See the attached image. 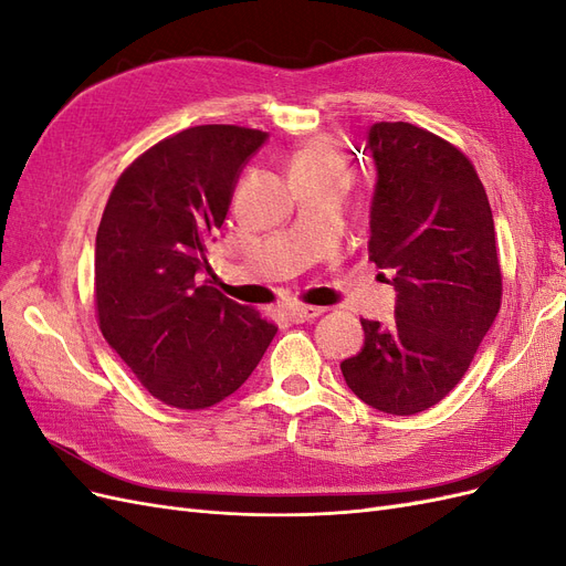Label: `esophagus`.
<instances>
[{
	"label": "esophagus",
	"mask_w": 566,
	"mask_h": 566,
	"mask_svg": "<svg viewBox=\"0 0 566 566\" xmlns=\"http://www.w3.org/2000/svg\"><path fill=\"white\" fill-rule=\"evenodd\" d=\"M323 314L321 306H290L287 318L293 323H304V321H314Z\"/></svg>",
	"instance_id": "obj_1"
}]
</instances>
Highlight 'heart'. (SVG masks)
<instances>
[{
  "label": "heart",
  "mask_w": 566,
  "mask_h": 566,
  "mask_svg": "<svg viewBox=\"0 0 566 566\" xmlns=\"http://www.w3.org/2000/svg\"><path fill=\"white\" fill-rule=\"evenodd\" d=\"M290 175H347L345 153L328 134H316L302 142L290 158Z\"/></svg>",
  "instance_id": "1"
}]
</instances>
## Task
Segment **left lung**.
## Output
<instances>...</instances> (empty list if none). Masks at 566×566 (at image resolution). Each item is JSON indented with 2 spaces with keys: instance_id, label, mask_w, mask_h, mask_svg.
<instances>
[{
  "instance_id": "1",
  "label": "left lung",
  "mask_w": 566,
  "mask_h": 566,
  "mask_svg": "<svg viewBox=\"0 0 566 566\" xmlns=\"http://www.w3.org/2000/svg\"><path fill=\"white\" fill-rule=\"evenodd\" d=\"M366 139L378 172L368 254L397 306L389 328L361 318L364 347L339 368L364 403L416 416L462 380L501 310L493 214L476 169L441 136L375 123Z\"/></svg>"
}]
</instances>
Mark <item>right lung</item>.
I'll return each mask as SVG.
<instances>
[{"mask_svg":"<svg viewBox=\"0 0 566 566\" xmlns=\"http://www.w3.org/2000/svg\"><path fill=\"white\" fill-rule=\"evenodd\" d=\"M269 139L235 125L167 136L119 175L96 231L98 328L167 406L200 410L241 387L276 325L200 281L245 163Z\"/></svg>","mask_w":566,"mask_h":566,"instance_id":"obj_1","label":"right lung"}]
</instances>
